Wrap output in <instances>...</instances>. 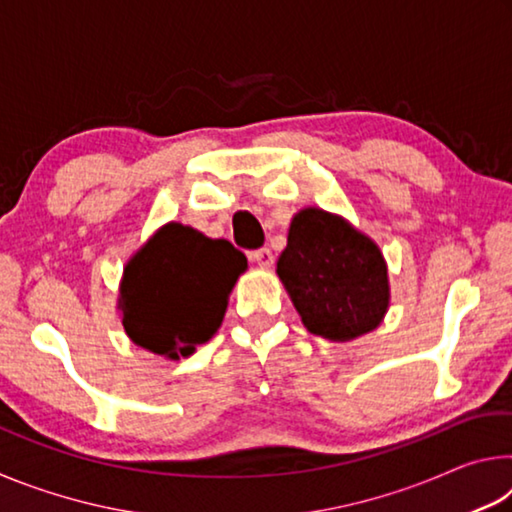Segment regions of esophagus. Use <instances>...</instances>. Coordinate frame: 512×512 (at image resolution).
I'll return each mask as SVG.
<instances>
[{
	"label": "esophagus",
	"instance_id": "esophagus-1",
	"mask_svg": "<svg viewBox=\"0 0 512 512\" xmlns=\"http://www.w3.org/2000/svg\"><path fill=\"white\" fill-rule=\"evenodd\" d=\"M248 259L253 264H257V266H262V268H271L273 266V262H275V257H273V253H271V248H259V250H253V253L248 255Z\"/></svg>",
	"mask_w": 512,
	"mask_h": 512
}]
</instances>
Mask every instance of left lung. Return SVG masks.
I'll return each instance as SVG.
<instances>
[{
    "label": "left lung",
    "mask_w": 512,
    "mask_h": 512,
    "mask_svg": "<svg viewBox=\"0 0 512 512\" xmlns=\"http://www.w3.org/2000/svg\"><path fill=\"white\" fill-rule=\"evenodd\" d=\"M277 275L311 334L352 341L375 329L388 309V268L379 246L318 207L293 216Z\"/></svg>",
    "instance_id": "1"
}]
</instances>
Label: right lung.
<instances>
[{
  "mask_svg": "<svg viewBox=\"0 0 512 512\" xmlns=\"http://www.w3.org/2000/svg\"><path fill=\"white\" fill-rule=\"evenodd\" d=\"M246 255L183 223H167L124 268L121 325L153 354L180 359L221 327L228 296L246 271Z\"/></svg>",
  "mask_w": 512,
  "mask_h": 512,
  "instance_id": "obj_1",
  "label": "right lung"
}]
</instances>
